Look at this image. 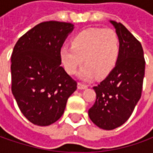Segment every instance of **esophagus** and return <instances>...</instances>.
Instances as JSON below:
<instances>
[{
  "mask_svg": "<svg viewBox=\"0 0 153 153\" xmlns=\"http://www.w3.org/2000/svg\"><path fill=\"white\" fill-rule=\"evenodd\" d=\"M77 88H79V89H85L88 88V85L87 84H84V83H82V82H78V84H77Z\"/></svg>",
  "mask_w": 153,
  "mask_h": 153,
  "instance_id": "obj_1",
  "label": "esophagus"
}]
</instances>
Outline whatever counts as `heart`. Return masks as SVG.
Returning <instances> with one entry per match:
<instances>
[{"mask_svg":"<svg viewBox=\"0 0 153 153\" xmlns=\"http://www.w3.org/2000/svg\"><path fill=\"white\" fill-rule=\"evenodd\" d=\"M120 51V37L114 30L88 28L74 36L71 47L62 48L60 57L70 74L76 73L83 61L85 66L80 76L89 79L94 75L97 77L108 75L117 65Z\"/></svg>","mask_w":153,"mask_h":153,"instance_id":"obj_1","label":"heart"}]
</instances>
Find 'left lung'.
Here are the masks:
<instances>
[{
  "instance_id": "8db88e82",
  "label": "left lung",
  "mask_w": 153,
  "mask_h": 153,
  "mask_svg": "<svg viewBox=\"0 0 153 153\" xmlns=\"http://www.w3.org/2000/svg\"><path fill=\"white\" fill-rule=\"evenodd\" d=\"M111 23L120 37V55L105 79L94 87L96 100L88 110L92 122L106 130L123 125L132 114L141 97L146 65L140 42L121 23Z\"/></svg>"
}]
</instances>
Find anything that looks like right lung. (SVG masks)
Listing matches in <instances>:
<instances>
[{"label":"right lung","mask_w":153,"mask_h":153,"mask_svg":"<svg viewBox=\"0 0 153 153\" xmlns=\"http://www.w3.org/2000/svg\"><path fill=\"white\" fill-rule=\"evenodd\" d=\"M71 23L46 21L23 35L11 57L12 92L30 123L48 126L59 120L76 81L60 66V50Z\"/></svg>","instance_id":"right-lung-1"}]
</instances>
